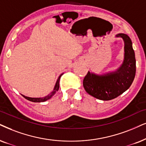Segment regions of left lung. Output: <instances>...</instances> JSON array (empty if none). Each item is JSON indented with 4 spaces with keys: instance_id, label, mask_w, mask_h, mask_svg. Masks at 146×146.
<instances>
[{
    "instance_id": "left-lung-1",
    "label": "left lung",
    "mask_w": 146,
    "mask_h": 146,
    "mask_svg": "<svg viewBox=\"0 0 146 146\" xmlns=\"http://www.w3.org/2000/svg\"><path fill=\"white\" fill-rule=\"evenodd\" d=\"M125 42V60L121 67L112 73L99 76L90 71L83 81L87 93L102 100L116 98L132 84L136 71V60L130 38L125 34H119Z\"/></svg>"
}]
</instances>
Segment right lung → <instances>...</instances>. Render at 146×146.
Wrapping results in <instances>:
<instances>
[{
	"label": "right lung",
	"instance_id": "obj_1",
	"mask_svg": "<svg viewBox=\"0 0 146 146\" xmlns=\"http://www.w3.org/2000/svg\"><path fill=\"white\" fill-rule=\"evenodd\" d=\"M61 74L60 75L59 77H58V79H57V82L56 83V85H55L54 86V90H53L52 92H51L50 94L49 95H48L46 97H44V98H29V97H27V96H25L22 95L25 98V99L29 101H31V102H44V101H46L50 99L52 97L54 96L55 94H56V92L58 91V89H59V81H60V77L62 76Z\"/></svg>",
	"mask_w": 146,
	"mask_h": 146
}]
</instances>
